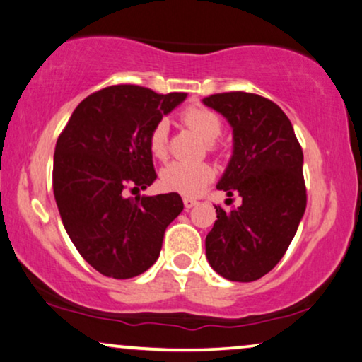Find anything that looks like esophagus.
Returning <instances> with one entry per match:
<instances>
[{
  "label": "esophagus",
  "instance_id": "1",
  "mask_svg": "<svg viewBox=\"0 0 362 362\" xmlns=\"http://www.w3.org/2000/svg\"><path fill=\"white\" fill-rule=\"evenodd\" d=\"M195 205H197V200L195 199H192V197H184L185 210H190L192 206H195Z\"/></svg>",
  "mask_w": 362,
  "mask_h": 362
}]
</instances>
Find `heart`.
Masks as SVG:
<instances>
[{"label":"heart","instance_id":"heart-1","mask_svg":"<svg viewBox=\"0 0 362 362\" xmlns=\"http://www.w3.org/2000/svg\"><path fill=\"white\" fill-rule=\"evenodd\" d=\"M182 122L206 142L210 152L218 151V142L223 122L215 110L204 105H189L182 110ZM148 148L158 160H165L168 156V122L160 119L148 134ZM215 170L206 162H170L160 172V184L163 189L177 192L182 195H197L214 180Z\"/></svg>","mask_w":362,"mask_h":362}]
</instances>
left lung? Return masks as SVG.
Segmentation results:
<instances>
[{"mask_svg":"<svg viewBox=\"0 0 362 362\" xmlns=\"http://www.w3.org/2000/svg\"><path fill=\"white\" fill-rule=\"evenodd\" d=\"M204 104L233 127V156L216 189L242 199L238 209L215 205L206 258L230 281H255L276 267L305 215L303 148L286 114L263 95L233 90Z\"/></svg>","mask_w":362,"mask_h":362,"instance_id":"8db88e82","label":"left lung"}]
</instances>
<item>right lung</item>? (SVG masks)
<instances>
[{"label":"right lung","mask_w":362,"mask_h":362,"mask_svg":"<svg viewBox=\"0 0 362 362\" xmlns=\"http://www.w3.org/2000/svg\"><path fill=\"white\" fill-rule=\"evenodd\" d=\"M185 93L134 84L95 90L77 105L57 139L52 189L77 252L115 279L147 272L165 228L184 210L180 195L129 197L156 182L148 134Z\"/></svg>","instance_id":"right-lung-1"}]
</instances>
